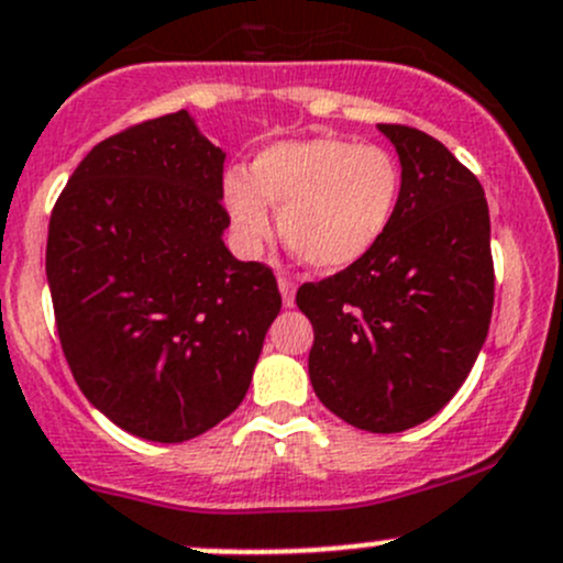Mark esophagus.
I'll list each match as a JSON object with an SVG mask.
<instances>
[{
	"instance_id": "1",
	"label": "esophagus",
	"mask_w": 563,
	"mask_h": 563,
	"mask_svg": "<svg viewBox=\"0 0 563 563\" xmlns=\"http://www.w3.org/2000/svg\"><path fill=\"white\" fill-rule=\"evenodd\" d=\"M277 286H280L283 305L294 307V297H297V283H294L291 277H280V280H277Z\"/></svg>"
}]
</instances>
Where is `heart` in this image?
Here are the masks:
<instances>
[{
    "mask_svg": "<svg viewBox=\"0 0 563 563\" xmlns=\"http://www.w3.org/2000/svg\"><path fill=\"white\" fill-rule=\"evenodd\" d=\"M399 164L375 145L316 137L258 153L251 177L223 183L229 216L245 242L272 232L269 207L288 247L312 269L340 272L375 251L396 216Z\"/></svg>",
    "mask_w": 563,
    "mask_h": 563,
    "instance_id": "heart-1",
    "label": "heart"
}]
</instances>
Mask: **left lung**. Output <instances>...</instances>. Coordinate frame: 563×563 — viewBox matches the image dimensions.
<instances>
[{
    "instance_id": "8db88e82",
    "label": "left lung",
    "mask_w": 563,
    "mask_h": 563,
    "mask_svg": "<svg viewBox=\"0 0 563 563\" xmlns=\"http://www.w3.org/2000/svg\"><path fill=\"white\" fill-rule=\"evenodd\" d=\"M401 162L386 236L347 269L305 283L310 380L342 421L396 434L429 421L470 375L494 310L481 180L421 129L380 123Z\"/></svg>"
}]
</instances>
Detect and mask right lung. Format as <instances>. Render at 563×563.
Returning <instances> with one entry per match:
<instances>
[{
  "label": "right lung",
  "instance_id": "add662e5",
  "mask_svg": "<svg viewBox=\"0 0 563 563\" xmlns=\"http://www.w3.org/2000/svg\"><path fill=\"white\" fill-rule=\"evenodd\" d=\"M227 153L186 110L88 151L58 194L45 272L64 358L129 434L186 442L245 399L280 291L223 245Z\"/></svg>",
  "mask_w": 563,
  "mask_h": 563
}]
</instances>
